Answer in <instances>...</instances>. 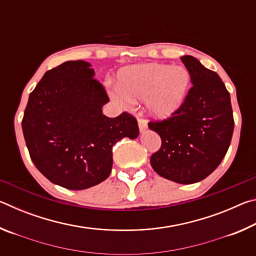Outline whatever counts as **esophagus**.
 I'll return each instance as SVG.
<instances>
[{
    "instance_id": "1",
    "label": "esophagus",
    "mask_w": 256,
    "mask_h": 256,
    "mask_svg": "<svg viewBox=\"0 0 256 256\" xmlns=\"http://www.w3.org/2000/svg\"><path fill=\"white\" fill-rule=\"evenodd\" d=\"M138 128H140L141 132H144L148 128V123H146V120L138 118Z\"/></svg>"
}]
</instances>
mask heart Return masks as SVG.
Returning <instances> with one entry per match:
<instances>
[{"mask_svg": "<svg viewBox=\"0 0 256 256\" xmlns=\"http://www.w3.org/2000/svg\"><path fill=\"white\" fill-rule=\"evenodd\" d=\"M114 96L120 102H146V108L157 118H167L180 110L188 94V72L182 66L146 63L122 68Z\"/></svg>", "mask_w": 256, "mask_h": 256, "instance_id": "b5f03b06", "label": "heart"}]
</instances>
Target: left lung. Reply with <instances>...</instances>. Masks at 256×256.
<instances>
[{"label": "left lung", "instance_id": "obj_1", "mask_svg": "<svg viewBox=\"0 0 256 256\" xmlns=\"http://www.w3.org/2000/svg\"><path fill=\"white\" fill-rule=\"evenodd\" d=\"M182 62L193 86L170 118L148 123L162 138L150 162L164 178L192 184L204 180L222 162L230 146L234 116L220 76L193 56H183Z\"/></svg>", "mask_w": 256, "mask_h": 256}]
</instances>
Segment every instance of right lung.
Instances as JSON below:
<instances>
[{
  "instance_id": "add662e5",
  "label": "right lung",
  "mask_w": 256,
  "mask_h": 256,
  "mask_svg": "<svg viewBox=\"0 0 256 256\" xmlns=\"http://www.w3.org/2000/svg\"><path fill=\"white\" fill-rule=\"evenodd\" d=\"M84 60H68L38 82L22 118L30 158L52 183L84 190L110 176L112 146L136 138L138 126L128 112L115 118L102 114L110 102L104 86Z\"/></svg>"
}]
</instances>
